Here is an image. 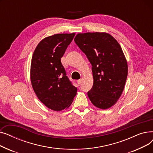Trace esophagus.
<instances>
[{"instance_id":"esophagus-1","label":"esophagus","mask_w":153,"mask_h":153,"mask_svg":"<svg viewBox=\"0 0 153 153\" xmlns=\"http://www.w3.org/2000/svg\"><path fill=\"white\" fill-rule=\"evenodd\" d=\"M77 84H78V85H79L80 84H81V79H79V80H78V81H77Z\"/></svg>"}]
</instances>
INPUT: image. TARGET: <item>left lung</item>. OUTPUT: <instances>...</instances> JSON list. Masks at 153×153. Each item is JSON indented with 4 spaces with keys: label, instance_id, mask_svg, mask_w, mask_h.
Instances as JSON below:
<instances>
[{
    "label": "left lung",
    "instance_id": "8db88e82",
    "mask_svg": "<svg viewBox=\"0 0 153 153\" xmlns=\"http://www.w3.org/2000/svg\"><path fill=\"white\" fill-rule=\"evenodd\" d=\"M74 42L92 64L94 84L87 95L93 105L107 109L124 89L128 64L121 46L105 32L78 33Z\"/></svg>",
    "mask_w": 153,
    "mask_h": 153
}]
</instances>
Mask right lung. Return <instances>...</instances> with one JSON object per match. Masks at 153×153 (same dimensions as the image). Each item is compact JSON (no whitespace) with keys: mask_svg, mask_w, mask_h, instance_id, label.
Returning a JSON list of instances; mask_svg holds the SVG:
<instances>
[{"mask_svg":"<svg viewBox=\"0 0 153 153\" xmlns=\"http://www.w3.org/2000/svg\"><path fill=\"white\" fill-rule=\"evenodd\" d=\"M74 36L75 33H60L46 37L38 43L32 56V87L38 99L54 111L68 108L77 93L61 62Z\"/></svg>","mask_w":153,"mask_h":153,"instance_id":"1","label":"right lung"}]
</instances>
